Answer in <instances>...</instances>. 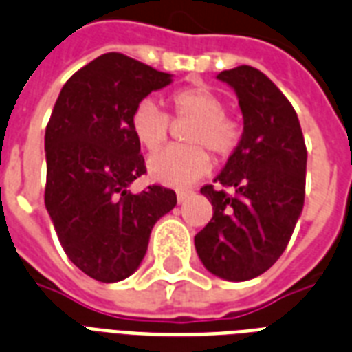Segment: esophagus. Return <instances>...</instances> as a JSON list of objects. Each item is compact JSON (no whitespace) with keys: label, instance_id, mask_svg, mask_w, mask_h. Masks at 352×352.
Here are the masks:
<instances>
[{"label":"esophagus","instance_id":"obj_1","mask_svg":"<svg viewBox=\"0 0 352 352\" xmlns=\"http://www.w3.org/2000/svg\"><path fill=\"white\" fill-rule=\"evenodd\" d=\"M188 195H190V192L181 190V192H177V201H179V203H184V201L188 199Z\"/></svg>","mask_w":352,"mask_h":352}]
</instances>
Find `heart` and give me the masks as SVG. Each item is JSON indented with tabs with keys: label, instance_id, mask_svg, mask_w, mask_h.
I'll return each mask as SVG.
<instances>
[{
	"label": "heart",
	"instance_id": "b5f03b06",
	"mask_svg": "<svg viewBox=\"0 0 352 352\" xmlns=\"http://www.w3.org/2000/svg\"><path fill=\"white\" fill-rule=\"evenodd\" d=\"M170 101L177 116L194 120L186 133V142L192 146H171L158 151L149 158L147 171L153 181L162 186L184 188L199 181L210 170V157L205 147L216 157H229L238 146L240 129L225 116L223 99L210 88H181L171 94ZM131 129L144 149L157 151L170 133V116L157 101L142 99L131 116Z\"/></svg>",
	"mask_w": 352,
	"mask_h": 352
}]
</instances>
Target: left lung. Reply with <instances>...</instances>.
<instances>
[{"mask_svg": "<svg viewBox=\"0 0 352 352\" xmlns=\"http://www.w3.org/2000/svg\"><path fill=\"white\" fill-rule=\"evenodd\" d=\"M218 79L236 92L243 133L218 188H201L214 214L195 251L212 275L241 283L267 272L288 245L305 205L307 146L292 103L260 69L238 66Z\"/></svg>", "mask_w": 352, "mask_h": 352, "instance_id": "obj_1", "label": "left lung"}]
</instances>
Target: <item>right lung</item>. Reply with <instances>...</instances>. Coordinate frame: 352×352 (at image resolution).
<instances>
[{"label":"right lung","instance_id":"right-lung-1","mask_svg":"<svg viewBox=\"0 0 352 352\" xmlns=\"http://www.w3.org/2000/svg\"><path fill=\"white\" fill-rule=\"evenodd\" d=\"M171 80L127 55L104 53L69 77L51 112L45 208L64 253L99 283L133 275L155 223L177 205L170 188L129 190L146 173L133 111Z\"/></svg>","mask_w":352,"mask_h":352}]
</instances>
